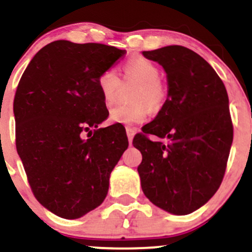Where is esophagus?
<instances>
[{
	"label": "esophagus",
	"instance_id": "esophagus-1",
	"mask_svg": "<svg viewBox=\"0 0 252 252\" xmlns=\"http://www.w3.org/2000/svg\"><path fill=\"white\" fill-rule=\"evenodd\" d=\"M126 135H128V140H129V144L131 145V142H133V138H134V135H135V129L134 128H126Z\"/></svg>",
	"mask_w": 252,
	"mask_h": 252
}]
</instances>
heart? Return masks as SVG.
<instances>
[{
	"label": "heart",
	"instance_id": "heart-1",
	"mask_svg": "<svg viewBox=\"0 0 252 252\" xmlns=\"http://www.w3.org/2000/svg\"><path fill=\"white\" fill-rule=\"evenodd\" d=\"M124 80L128 84H138L133 96L134 105L116 106L110 111L112 123L122 126H136L144 123L149 117L150 110L156 112L161 108L164 91L161 83V69L152 61L144 57L131 58L124 65ZM122 81L113 68L106 69L98 75L97 86L107 106L116 101Z\"/></svg>",
	"mask_w": 252,
	"mask_h": 252
}]
</instances>
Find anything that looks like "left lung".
Returning a JSON list of instances; mask_svg holds the SVG:
<instances>
[{"label": "left lung", "mask_w": 252, "mask_h": 252, "mask_svg": "<svg viewBox=\"0 0 252 252\" xmlns=\"http://www.w3.org/2000/svg\"><path fill=\"white\" fill-rule=\"evenodd\" d=\"M162 65L168 93L158 114L135 135L142 155L141 189L155 206L184 216L204 206L222 183L233 142L225 86L194 51L166 46L144 51ZM146 133L166 142H151Z\"/></svg>", "instance_id": "1"}]
</instances>
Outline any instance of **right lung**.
I'll return each mask as SVG.
<instances>
[{
    "mask_svg": "<svg viewBox=\"0 0 252 252\" xmlns=\"http://www.w3.org/2000/svg\"><path fill=\"white\" fill-rule=\"evenodd\" d=\"M126 53L102 44L57 40L34 56L18 84V155L37 201L58 217L77 220L102 204L111 172L128 149L119 126L94 135L90 130L108 117L98 75Z\"/></svg>",
    "mask_w": 252,
    "mask_h": 252,
    "instance_id": "1",
    "label": "right lung"
}]
</instances>
